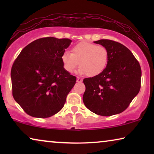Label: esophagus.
Wrapping results in <instances>:
<instances>
[{"label":"esophagus","mask_w":154,"mask_h":154,"mask_svg":"<svg viewBox=\"0 0 154 154\" xmlns=\"http://www.w3.org/2000/svg\"><path fill=\"white\" fill-rule=\"evenodd\" d=\"M76 81L78 82V83H81V82L83 81V79H81L80 77H77L76 78Z\"/></svg>","instance_id":"obj_1"}]
</instances>
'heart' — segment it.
<instances>
[{
    "label": "heart",
    "mask_w": 154,
    "mask_h": 154,
    "mask_svg": "<svg viewBox=\"0 0 154 154\" xmlns=\"http://www.w3.org/2000/svg\"><path fill=\"white\" fill-rule=\"evenodd\" d=\"M63 66L69 73H74L79 65L80 74L94 77L102 73L108 64L109 52L102 45L81 42L71 48V53L64 52L61 57Z\"/></svg>",
    "instance_id": "b5f03b06"
}]
</instances>
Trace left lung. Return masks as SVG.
<instances>
[{
  "instance_id": "obj_1",
  "label": "left lung",
  "mask_w": 154,
  "mask_h": 154,
  "mask_svg": "<svg viewBox=\"0 0 154 154\" xmlns=\"http://www.w3.org/2000/svg\"><path fill=\"white\" fill-rule=\"evenodd\" d=\"M109 52L108 64L102 73L83 80L85 106L103 116L121 113L139 93L142 71L131 51L118 42L107 39L94 41Z\"/></svg>"
}]
</instances>
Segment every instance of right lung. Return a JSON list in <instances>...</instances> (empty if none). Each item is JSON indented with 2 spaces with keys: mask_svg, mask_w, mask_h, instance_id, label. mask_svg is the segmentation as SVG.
I'll return each instance as SVG.
<instances>
[{
  "mask_svg": "<svg viewBox=\"0 0 154 154\" xmlns=\"http://www.w3.org/2000/svg\"><path fill=\"white\" fill-rule=\"evenodd\" d=\"M71 41L42 38L26 45L11 69L12 95L27 114L45 119L58 113L76 78L66 72L61 57Z\"/></svg>",
  "mask_w": 154,
  "mask_h": 154,
  "instance_id": "obj_1",
  "label": "right lung"
}]
</instances>
